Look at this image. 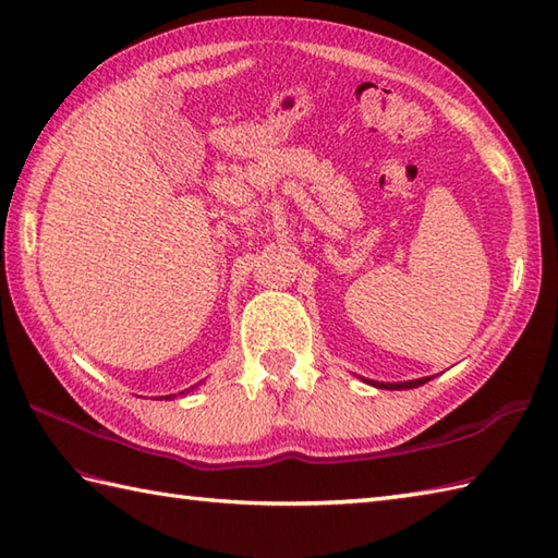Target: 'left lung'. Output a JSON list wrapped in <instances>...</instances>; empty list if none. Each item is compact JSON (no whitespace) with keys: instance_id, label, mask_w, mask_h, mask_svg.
Wrapping results in <instances>:
<instances>
[{"instance_id":"obj_1","label":"left lung","mask_w":558,"mask_h":558,"mask_svg":"<svg viewBox=\"0 0 558 558\" xmlns=\"http://www.w3.org/2000/svg\"><path fill=\"white\" fill-rule=\"evenodd\" d=\"M366 381V378H364ZM429 381V376L426 378H414V381H402V384H381V381H366V384H372V386H376V388H388V390H402V388H417V386H422V384H426Z\"/></svg>"}]
</instances>
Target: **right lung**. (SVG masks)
Returning <instances> with one entry per match:
<instances>
[{"instance_id": "right-lung-1", "label": "right lung", "mask_w": 558, "mask_h": 558, "mask_svg": "<svg viewBox=\"0 0 558 558\" xmlns=\"http://www.w3.org/2000/svg\"><path fill=\"white\" fill-rule=\"evenodd\" d=\"M189 390H194V386L189 388ZM189 390H182V393H189ZM168 398H177V396H165V400H168Z\"/></svg>"}]
</instances>
